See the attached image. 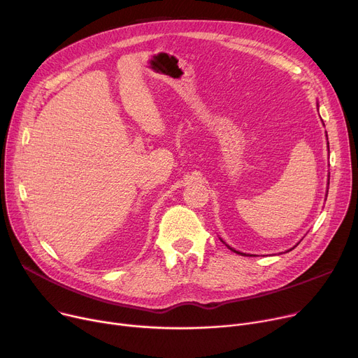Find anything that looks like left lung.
<instances>
[{
  "label": "left lung",
  "instance_id": "8db88e82",
  "mask_svg": "<svg viewBox=\"0 0 358 358\" xmlns=\"http://www.w3.org/2000/svg\"><path fill=\"white\" fill-rule=\"evenodd\" d=\"M327 139H328V135H327ZM328 149H329V145H328ZM328 184H329V182H328ZM327 194H328V192H327ZM220 241H222V239H220ZM222 242H223V241H222ZM223 243H224V242H223ZM224 245H227V247H228V248H229L231 251H234V252H236V254H239V255H247V254H243V252H239V251H236V250L231 248V247L228 245V243H224ZM294 247H296V245H294ZM294 247H293V248H294ZM293 248H292V250H293ZM292 250H290V251H292Z\"/></svg>",
  "mask_w": 358,
  "mask_h": 358
}]
</instances>
